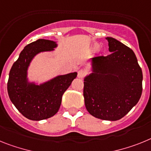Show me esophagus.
<instances>
[{
  "label": "esophagus",
  "mask_w": 151,
  "mask_h": 151,
  "mask_svg": "<svg viewBox=\"0 0 151 151\" xmlns=\"http://www.w3.org/2000/svg\"><path fill=\"white\" fill-rule=\"evenodd\" d=\"M86 75V71L83 69H81V70L78 71L77 73V77H79V78H83Z\"/></svg>",
  "instance_id": "esophagus-1"
}]
</instances>
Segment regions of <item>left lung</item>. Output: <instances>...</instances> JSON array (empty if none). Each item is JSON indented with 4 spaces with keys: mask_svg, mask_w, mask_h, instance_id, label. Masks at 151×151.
Segmentation results:
<instances>
[{
    "mask_svg": "<svg viewBox=\"0 0 151 151\" xmlns=\"http://www.w3.org/2000/svg\"><path fill=\"white\" fill-rule=\"evenodd\" d=\"M106 39L111 53L93 58V73L84 78L83 96L90 115L116 121L124 117L141 98L143 74L130 48L114 38Z\"/></svg>",
    "mask_w": 151,
    "mask_h": 151,
    "instance_id": "1",
    "label": "left lung"
}]
</instances>
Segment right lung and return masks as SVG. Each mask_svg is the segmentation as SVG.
Returning a JSON list of instances; mask_svg holds the SVG:
<instances>
[{"mask_svg":"<svg viewBox=\"0 0 151 151\" xmlns=\"http://www.w3.org/2000/svg\"><path fill=\"white\" fill-rule=\"evenodd\" d=\"M55 42L38 39L27 45L10 70L7 92L10 100L23 116L39 121L55 115L67 89L76 78L77 72L60 75L41 85L28 83L27 69L30 61L38 53L54 50Z\"/></svg>","mask_w":151,"mask_h":151,"instance_id":"add662e5","label":"right lung"}]
</instances>
